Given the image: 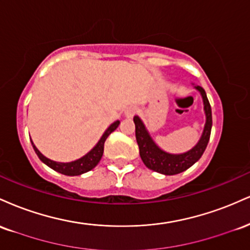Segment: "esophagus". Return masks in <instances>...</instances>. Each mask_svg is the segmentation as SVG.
I'll use <instances>...</instances> for the list:
<instances>
[{
  "instance_id": "esophagus-1",
  "label": "esophagus",
  "mask_w": 250,
  "mask_h": 250,
  "mask_svg": "<svg viewBox=\"0 0 250 250\" xmlns=\"http://www.w3.org/2000/svg\"><path fill=\"white\" fill-rule=\"evenodd\" d=\"M135 114H136V108L135 107H129L125 110V117H128V119L133 117Z\"/></svg>"
}]
</instances>
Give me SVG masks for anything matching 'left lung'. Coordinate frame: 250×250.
<instances>
[{"mask_svg":"<svg viewBox=\"0 0 250 250\" xmlns=\"http://www.w3.org/2000/svg\"><path fill=\"white\" fill-rule=\"evenodd\" d=\"M193 85L201 94V97H202L206 123L199 142L193 148L186 151V153L171 154L163 150L155 143L142 120L139 116H134L135 135H136V141L137 145H139L140 156H141L146 167L156 171V173L163 175H176L182 173V171L190 168L194 163L199 161L200 157L202 156L206 148H207L209 137H210L211 125H213L211 108L210 104H209L205 89L197 84Z\"/></svg>","mask_w":250,"mask_h":250,"instance_id":"1","label":"left lung"}]
</instances>
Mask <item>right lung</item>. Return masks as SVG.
<instances>
[{"instance_id": "obj_1", "label": "right lung", "mask_w": 250, "mask_h": 250, "mask_svg": "<svg viewBox=\"0 0 250 250\" xmlns=\"http://www.w3.org/2000/svg\"><path fill=\"white\" fill-rule=\"evenodd\" d=\"M119 125H120L119 120L111 123V125L105 129V131L103 133L101 139L99 140V142L95 145V147L91 149L90 151H88L84 156L80 157V159H77L75 161H71V162L64 163V162L53 161V160L45 157L44 155H43L41 151L36 148V146L34 145L33 141H31V145H33L34 150H35V153L37 156H39V159L41 160L44 165H47L48 167L54 169V170L57 171V173L67 175V176H77V175H82L87 173V171L91 170V169L96 167L97 163L100 162V160H101L103 155V149H104L105 140H107L109 135L119 127Z\"/></svg>"}]
</instances>
